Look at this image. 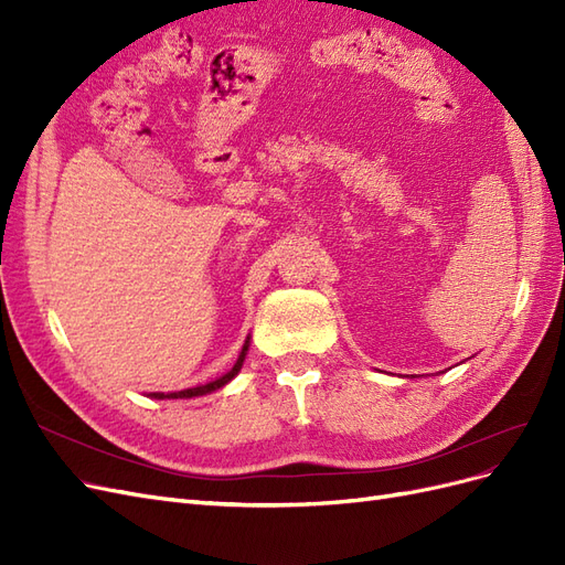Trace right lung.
I'll list each match as a JSON object with an SVG mask.
<instances>
[{
	"instance_id": "1",
	"label": "right lung",
	"mask_w": 565,
	"mask_h": 565,
	"mask_svg": "<svg viewBox=\"0 0 565 565\" xmlns=\"http://www.w3.org/2000/svg\"><path fill=\"white\" fill-rule=\"evenodd\" d=\"M249 339L252 337H247L245 339V344H243V351H241V355H237V361H235V365L226 372V374H221V377H216L214 382H207V384H200V386H193V388H183V391H169V393H148L150 398H158V401H164V398H172V401H179V398H198V396H207V393H212V391H218L221 386H226L237 372L243 370V363H245V358H247V351H249Z\"/></svg>"
}]
</instances>
